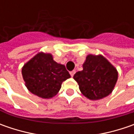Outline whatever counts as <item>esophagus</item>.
Instances as JSON below:
<instances>
[{
	"label": "esophagus",
	"instance_id": "34e87169",
	"mask_svg": "<svg viewBox=\"0 0 134 134\" xmlns=\"http://www.w3.org/2000/svg\"><path fill=\"white\" fill-rule=\"evenodd\" d=\"M75 73H76V71H71L70 72V75H71V77H73Z\"/></svg>",
	"mask_w": 134,
	"mask_h": 134
}]
</instances>
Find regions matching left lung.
Segmentation results:
<instances>
[{"label":"left lung","mask_w":134,"mask_h":134,"mask_svg":"<svg viewBox=\"0 0 134 134\" xmlns=\"http://www.w3.org/2000/svg\"><path fill=\"white\" fill-rule=\"evenodd\" d=\"M83 69L73 77L85 97L90 100H99L113 92L118 80V71L105 57L90 54Z\"/></svg>","instance_id":"8db88e82"}]
</instances>
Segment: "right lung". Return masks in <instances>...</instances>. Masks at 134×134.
<instances>
[{"label":"right lung","instance_id":"add662e5","mask_svg":"<svg viewBox=\"0 0 134 134\" xmlns=\"http://www.w3.org/2000/svg\"><path fill=\"white\" fill-rule=\"evenodd\" d=\"M21 73L29 91L42 98L55 96L62 83L71 77L64 65L55 62L51 54L42 52L24 64Z\"/></svg>","mask_w":134,"mask_h":134}]
</instances>
